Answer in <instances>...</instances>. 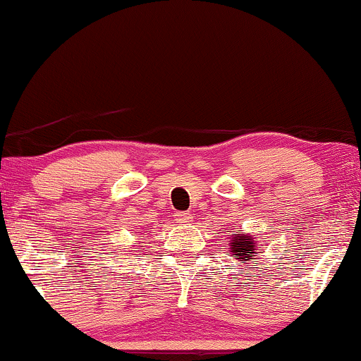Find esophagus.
<instances>
[{
  "label": "esophagus",
  "instance_id": "34e87169",
  "mask_svg": "<svg viewBox=\"0 0 361 361\" xmlns=\"http://www.w3.org/2000/svg\"><path fill=\"white\" fill-rule=\"evenodd\" d=\"M192 214H188V212H178L176 214V222L178 224H188L192 222Z\"/></svg>",
  "mask_w": 361,
  "mask_h": 361
}]
</instances>
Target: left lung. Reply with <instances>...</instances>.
<instances>
[{"label": "left lung", "instance_id": "obj_1", "mask_svg": "<svg viewBox=\"0 0 361 361\" xmlns=\"http://www.w3.org/2000/svg\"><path fill=\"white\" fill-rule=\"evenodd\" d=\"M228 249L233 259H242L245 262V260H249L254 255L255 245L249 235H242L240 230H238L233 240H230Z\"/></svg>", "mask_w": 361, "mask_h": 361}]
</instances>
